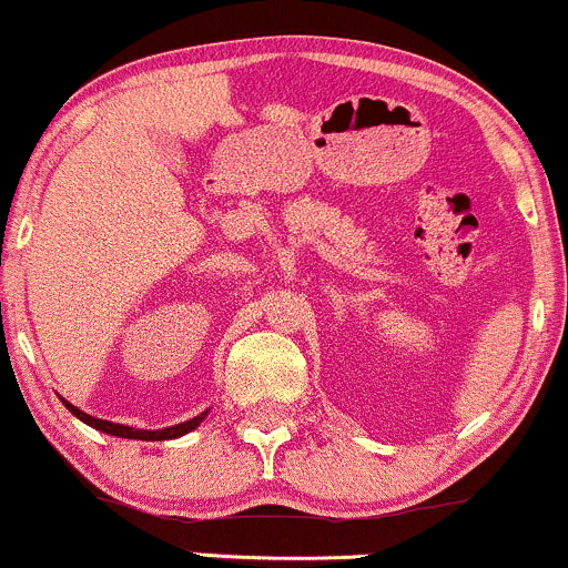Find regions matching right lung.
I'll use <instances>...</instances> for the list:
<instances>
[{
    "label": "right lung",
    "instance_id": "1",
    "mask_svg": "<svg viewBox=\"0 0 568 568\" xmlns=\"http://www.w3.org/2000/svg\"><path fill=\"white\" fill-rule=\"evenodd\" d=\"M65 407L75 415V418L84 420L87 426H92V429H101V432H106V435H114V437H128V440H172V437H183V435H189L191 429H196V426L204 420V415H207V413H202V415H196V418L183 420V424L166 426V429H133V426L111 424V420H101V418H95V415H87L84 410H79V407L70 405V402H65Z\"/></svg>",
    "mask_w": 568,
    "mask_h": 568
}]
</instances>
